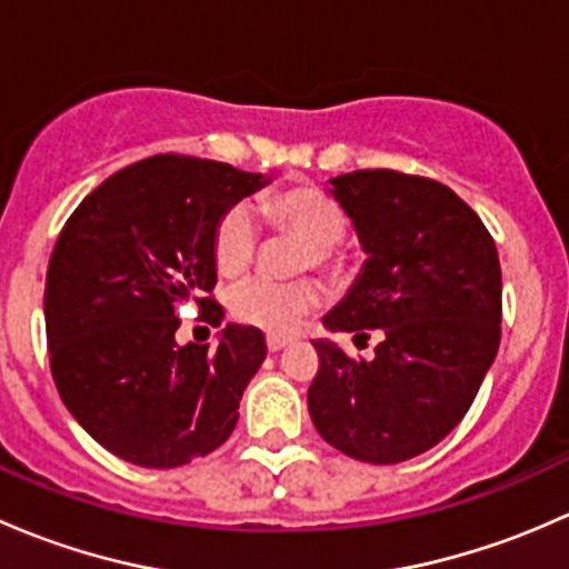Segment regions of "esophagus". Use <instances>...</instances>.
Here are the masks:
<instances>
[{"instance_id":"obj_1","label":"esophagus","mask_w":569,"mask_h":569,"mask_svg":"<svg viewBox=\"0 0 569 569\" xmlns=\"http://www.w3.org/2000/svg\"><path fill=\"white\" fill-rule=\"evenodd\" d=\"M291 343V338H274V336H269L267 338V349L269 352H280V349H286Z\"/></svg>"}]
</instances>
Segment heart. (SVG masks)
Instances as JSON below:
<instances>
[{"label": "heart", "mask_w": 569, "mask_h": 569, "mask_svg": "<svg viewBox=\"0 0 569 569\" xmlns=\"http://www.w3.org/2000/svg\"><path fill=\"white\" fill-rule=\"evenodd\" d=\"M267 217L278 231L302 239L300 269L317 267L325 272H341L336 244L347 233V214L341 206L317 187H291L267 198ZM258 250V222L250 206L237 203L217 220L211 252L222 274H239L250 267ZM321 302V286L302 278L280 280L250 278L233 286L228 295V311L242 325L256 327L267 336L283 338L300 330L302 319Z\"/></svg>", "instance_id": "obj_1"}]
</instances>
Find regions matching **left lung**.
<instances>
[{
    "label": "left lung",
    "instance_id": "1",
    "mask_svg": "<svg viewBox=\"0 0 569 569\" xmlns=\"http://www.w3.org/2000/svg\"><path fill=\"white\" fill-rule=\"evenodd\" d=\"M366 250L327 313L332 332L380 330L375 358L313 341L308 410L321 438L360 462L393 465L438 446L473 405L501 343V263L490 231L446 183L396 170L330 178Z\"/></svg>",
    "mask_w": 569,
    "mask_h": 569
}]
</instances>
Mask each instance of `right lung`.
<instances>
[{"instance_id": "obj_1", "label": "right lung", "mask_w": 569, "mask_h": 569, "mask_svg": "<svg viewBox=\"0 0 569 569\" xmlns=\"http://www.w3.org/2000/svg\"><path fill=\"white\" fill-rule=\"evenodd\" d=\"M269 178L159 153L109 176L62 226L46 272V338L62 405L107 451L178 468L220 449L267 358L263 332L226 325L220 343L178 347V313L209 325L217 220Z\"/></svg>"}]
</instances>
